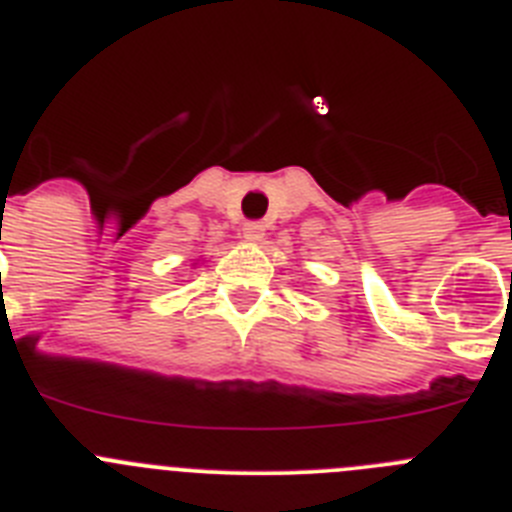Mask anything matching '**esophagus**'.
I'll return each mask as SVG.
<instances>
[{"mask_svg": "<svg viewBox=\"0 0 512 512\" xmlns=\"http://www.w3.org/2000/svg\"><path fill=\"white\" fill-rule=\"evenodd\" d=\"M264 225L261 223H246L243 225V241L248 243H261L264 241Z\"/></svg>", "mask_w": 512, "mask_h": 512, "instance_id": "34e87169", "label": "esophagus"}]
</instances>
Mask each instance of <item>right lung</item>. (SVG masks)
Here are the masks:
<instances>
[{
	"label": "right lung",
	"instance_id": "add662e5",
	"mask_svg": "<svg viewBox=\"0 0 512 512\" xmlns=\"http://www.w3.org/2000/svg\"><path fill=\"white\" fill-rule=\"evenodd\" d=\"M194 261H200V259H194ZM194 266H197V264H194Z\"/></svg>",
	"mask_w": 512,
	"mask_h": 512
}]
</instances>
